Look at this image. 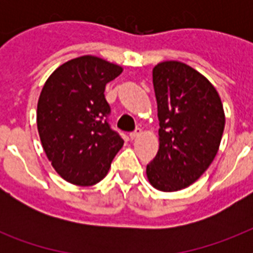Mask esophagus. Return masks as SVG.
Wrapping results in <instances>:
<instances>
[{"mask_svg":"<svg viewBox=\"0 0 253 253\" xmlns=\"http://www.w3.org/2000/svg\"><path fill=\"white\" fill-rule=\"evenodd\" d=\"M140 134H142V130H140V128H138V130H135L134 132H131V134H130V139H131V140H134V139L138 138V136Z\"/></svg>","mask_w":253,"mask_h":253,"instance_id":"esophagus-1","label":"esophagus"}]
</instances>
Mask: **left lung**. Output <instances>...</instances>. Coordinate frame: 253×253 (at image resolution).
<instances>
[{
  "label": "left lung",
  "instance_id": "8db88e82",
  "mask_svg": "<svg viewBox=\"0 0 253 253\" xmlns=\"http://www.w3.org/2000/svg\"><path fill=\"white\" fill-rule=\"evenodd\" d=\"M158 102L159 151L147 166L150 184L177 192L196 182L220 146L224 110L219 93L190 65L167 60L152 71Z\"/></svg>",
  "mask_w": 253,
  "mask_h": 253
}]
</instances>
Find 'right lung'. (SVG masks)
Masks as SVG:
<instances>
[{"mask_svg": "<svg viewBox=\"0 0 253 253\" xmlns=\"http://www.w3.org/2000/svg\"><path fill=\"white\" fill-rule=\"evenodd\" d=\"M123 72L121 65L84 55L51 73L38 99L42 147L61 178L79 186L102 180L123 147L105 121L110 106L105 86Z\"/></svg>", "mask_w": 253, "mask_h": 253, "instance_id": "obj_1", "label": "right lung"}]
</instances>
